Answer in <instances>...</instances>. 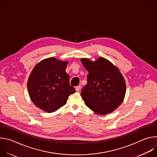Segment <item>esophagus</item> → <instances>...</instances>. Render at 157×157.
<instances>
[{
	"label": "esophagus",
	"instance_id": "esophagus-1",
	"mask_svg": "<svg viewBox=\"0 0 157 157\" xmlns=\"http://www.w3.org/2000/svg\"><path fill=\"white\" fill-rule=\"evenodd\" d=\"M75 88H76V91L77 92H78V91H80V89H81V86H76Z\"/></svg>",
	"mask_w": 157,
	"mask_h": 157
}]
</instances>
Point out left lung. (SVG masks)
<instances>
[{
	"mask_svg": "<svg viewBox=\"0 0 157 157\" xmlns=\"http://www.w3.org/2000/svg\"><path fill=\"white\" fill-rule=\"evenodd\" d=\"M81 61L89 72L87 84L81 93L85 104L98 114L112 113L121 104L125 94L126 84L122 74L102 57L95 61L87 58Z\"/></svg>",
	"mask_w": 157,
	"mask_h": 157,
	"instance_id": "8db88e82",
	"label": "left lung"
}]
</instances>
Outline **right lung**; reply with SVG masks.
I'll use <instances>...</instances> for the list:
<instances>
[{
    "label": "right lung",
    "mask_w": 157,
    "mask_h": 157,
    "mask_svg": "<svg viewBox=\"0 0 157 157\" xmlns=\"http://www.w3.org/2000/svg\"><path fill=\"white\" fill-rule=\"evenodd\" d=\"M67 64V61L49 58L35 66L29 76L27 87L36 106L53 113L66 104L68 97L76 93L65 71Z\"/></svg>",
    "instance_id": "1"
}]
</instances>
